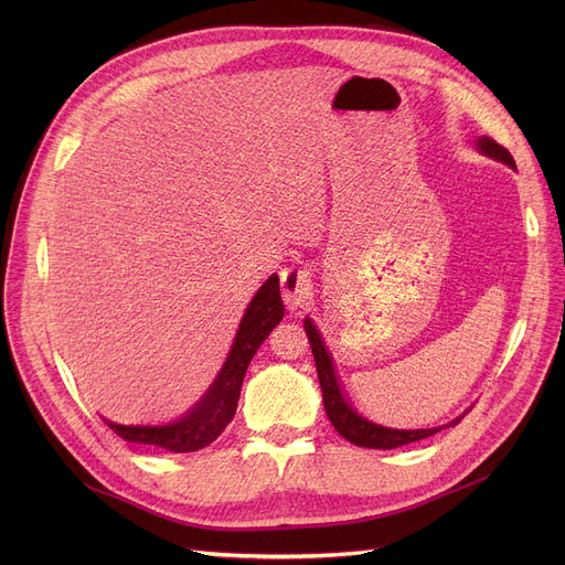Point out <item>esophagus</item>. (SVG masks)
Segmentation results:
<instances>
[{
	"instance_id": "obj_1",
	"label": "esophagus",
	"mask_w": 565,
	"mask_h": 565,
	"mask_svg": "<svg viewBox=\"0 0 565 565\" xmlns=\"http://www.w3.org/2000/svg\"><path fill=\"white\" fill-rule=\"evenodd\" d=\"M281 298L288 309H298L311 302L313 284L307 270L302 267H288L281 273Z\"/></svg>"
}]
</instances>
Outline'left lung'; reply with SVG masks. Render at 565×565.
I'll list each match as a JSON object with an SVG mask.
<instances>
[{
    "instance_id": "8db88e82",
    "label": "left lung",
    "mask_w": 565,
    "mask_h": 565,
    "mask_svg": "<svg viewBox=\"0 0 565 565\" xmlns=\"http://www.w3.org/2000/svg\"><path fill=\"white\" fill-rule=\"evenodd\" d=\"M477 146L481 148L483 156L507 162L509 167L515 169L513 156L507 151V148L499 146L494 139L481 137V139H477ZM305 330H307V337H309V343H311V352H313V362H316L320 390H322L324 412H328V417H330L334 430L341 437H345L348 441L358 444V447H366V449H396V447H403V444L426 439V437L439 433L441 428H447V426H456L462 419V417H458L451 424L437 426V428L396 430V428L377 426V424L360 417V414L348 405L345 396L341 394L339 380H337V373H334V364L330 360V352L324 350V343H322V339H320V334L316 330V324L309 318H305Z\"/></svg>"
}]
</instances>
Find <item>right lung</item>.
Here are the masks:
<instances>
[{
  "label": "right lung",
  "mask_w": 565,
  "mask_h": 565,
  "mask_svg": "<svg viewBox=\"0 0 565 565\" xmlns=\"http://www.w3.org/2000/svg\"><path fill=\"white\" fill-rule=\"evenodd\" d=\"M281 318L284 302L279 292V277L273 275L254 295L222 371L211 384V390L203 394V398L192 409H188L178 422L164 426H121L114 422H107V426L126 441L173 454H190L207 447L231 424L237 398H241L247 366L260 343L277 328Z\"/></svg>",
  "instance_id": "add662e5"
}]
</instances>
